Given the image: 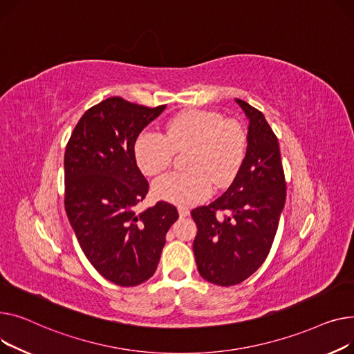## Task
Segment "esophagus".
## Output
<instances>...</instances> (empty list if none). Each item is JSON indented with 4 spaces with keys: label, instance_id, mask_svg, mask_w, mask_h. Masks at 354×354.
<instances>
[{
    "label": "esophagus",
    "instance_id": "34e87169",
    "mask_svg": "<svg viewBox=\"0 0 354 354\" xmlns=\"http://www.w3.org/2000/svg\"><path fill=\"white\" fill-rule=\"evenodd\" d=\"M178 214H180L181 218H184V217H187V216H190V210L185 209V207H180V209H178Z\"/></svg>",
    "mask_w": 354,
    "mask_h": 354
}]
</instances>
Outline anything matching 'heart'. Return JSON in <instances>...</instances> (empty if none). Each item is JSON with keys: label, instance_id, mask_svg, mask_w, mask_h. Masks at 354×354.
I'll return each mask as SVG.
<instances>
[{"label": "heart", "instance_id": "heart-1", "mask_svg": "<svg viewBox=\"0 0 354 354\" xmlns=\"http://www.w3.org/2000/svg\"><path fill=\"white\" fill-rule=\"evenodd\" d=\"M247 138L240 124L223 120L216 111L192 110L171 118L164 134L142 131L134 142V157L145 176H156L170 165L174 151L193 149L192 173H170L153 183L157 198L193 205L212 193V181L230 183L244 160Z\"/></svg>", "mask_w": 354, "mask_h": 354}]
</instances>
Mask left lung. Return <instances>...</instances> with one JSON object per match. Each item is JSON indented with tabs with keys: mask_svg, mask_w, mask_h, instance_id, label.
<instances>
[{
	"mask_svg": "<svg viewBox=\"0 0 354 354\" xmlns=\"http://www.w3.org/2000/svg\"><path fill=\"white\" fill-rule=\"evenodd\" d=\"M236 102L248 120L245 157L223 196L192 212L198 273L224 287L244 281L263 264L286 203L279 140L261 111L243 100ZM217 211L227 216L217 218Z\"/></svg>",
	"mask_w": 354,
	"mask_h": 354,
	"instance_id": "8db88e82",
	"label": "left lung"
}]
</instances>
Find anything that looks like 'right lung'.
Segmentation results:
<instances>
[{
    "instance_id": "right-lung-1",
    "label": "right lung",
    "mask_w": 354,
    "mask_h": 354,
    "mask_svg": "<svg viewBox=\"0 0 354 354\" xmlns=\"http://www.w3.org/2000/svg\"><path fill=\"white\" fill-rule=\"evenodd\" d=\"M164 110L110 97L80 118L64 154L66 212L81 250L104 279L122 287L156 273L165 234L178 218L165 201L136 212L149 183L134 142Z\"/></svg>"
}]
</instances>
